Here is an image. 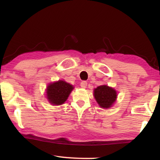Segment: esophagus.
Segmentation results:
<instances>
[{
    "instance_id": "1",
    "label": "esophagus",
    "mask_w": 160,
    "mask_h": 160,
    "mask_svg": "<svg viewBox=\"0 0 160 160\" xmlns=\"http://www.w3.org/2000/svg\"><path fill=\"white\" fill-rule=\"evenodd\" d=\"M87 85H88V82H85V81H82V82L80 83V86L82 88H86Z\"/></svg>"
}]
</instances>
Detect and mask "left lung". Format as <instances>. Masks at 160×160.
Segmentation results:
<instances>
[{
    "label": "left lung",
    "mask_w": 160,
    "mask_h": 160,
    "mask_svg": "<svg viewBox=\"0 0 160 160\" xmlns=\"http://www.w3.org/2000/svg\"><path fill=\"white\" fill-rule=\"evenodd\" d=\"M94 97L100 107L109 109L116 102L117 93L111 87L101 85L94 90Z\"/></svg>",
    "instance_id": "8db88e82"
}]
</instances>
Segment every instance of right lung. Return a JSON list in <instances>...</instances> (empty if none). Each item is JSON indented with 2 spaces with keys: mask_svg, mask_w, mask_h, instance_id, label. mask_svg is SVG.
<instances>
[{
  "mask_svg": "<svg viewBox=\"0 0 160 160\" xmlns=\"http://www.w3.org/2000/svg\"><path fill=\"white\" fill-rule=\"evenodd\" d=\"M73 88V86L64 80L50 83L47 88V97L48 102L53 105L63 104Z\"/></svg>",
  "mask_w": 160,
  "mask_h": 160,
  "instance_id": "1",
  "label": "right lung"
}]
</instances>
